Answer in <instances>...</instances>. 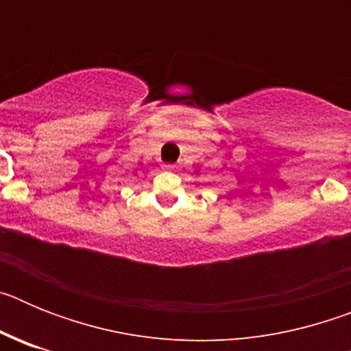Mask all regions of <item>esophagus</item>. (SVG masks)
Returning <instances> with one entry per match:
<instances>
[{
    "mask_svg": "<svg viewBox=\"0 0 351 351\" xmlns=\"http://www.w3.org/2000/svg\"><path fill=\"white\" fill-rule=\"evenodd\" d=\"M163 169L169 170V172H176V170H178V165H173V163H167V165H163Z\"/></svg>",
    "mask_w": 351,
    "mask_h": 351,
    "instance_id": "1",
    "label": "esophagus"
}]
</instances>
